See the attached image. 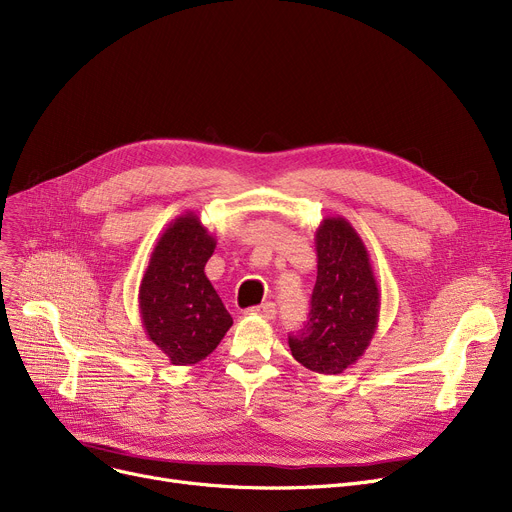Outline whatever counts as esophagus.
<instances>
[{
  "label": "esophagus",
  "mask_w": 512,
  "mask_h": 512,
  "mask_svg": "<svg viewBox=\"0 0 512 512\" xmlns=\"http://www.w3.org/2000/svg\"><path fill=\"white\" fill-rule=\"evenodd\" d=\"M251 313L261 315V317H265V319H274V317H276V305H274V303H263V305H259V307H253Z\"/></svg>",
  "instance_id": "34e87169"
}]
</instances>
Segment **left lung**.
<instances>
[{
  "mask_svg": "<svg viewBox=\"0 0 512 512\" xmlns=\"http://www.w3.org/2000/svg\"><path fill=\"white\" fill-rule=\"evenodd\" d=\"M317 280L305 328L288 336L303 367L338 375L353 367L378 328L380 288L361 236L340 215L315 230Z\"/></svg>",
  "mask_w": 512,
  "mask_h": 512,
  "instance_id": "left-lung-1",
  "label": "left lung"
}]
</instances>
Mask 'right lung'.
<instances>
[{
	"instance_id": "obj_1",
	"label": "right lung",
	"mask_w": 512,
	"mask_h": 512,
	"mask_svg": "<svg viewBox=\"0 0 512 512\" xmlns=\"http://www.w3.org/2000/svg\"><path fill=\"white\" fill-rule=\"evenodd\" d=\"M215 238L195 211L164 230L139 288V309L149 340L172 365H195L215 351L232 326L218 292L205 276Z\"/></svg>"
}]
</instances>
